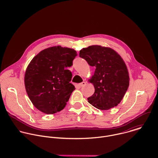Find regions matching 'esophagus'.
I'll return each mask as SVG.
<instances>
[{
  "label": "esophagus",
  "mask_w": 158,
  "mask_h": 158,
  "mask_svg": "<svg viewBox=\"0 0 158 158\" xmlns=\"http://www.w3.org/2000/svg\"><path fill=\"white\" fill-rule=\"evenodd\" d=\"M85 84H86L85 82H82L79 84V85L80 87H83V86H84V85H85Z\"/></svg>",
  "instance_id": "34e87169"
}]
</instances>
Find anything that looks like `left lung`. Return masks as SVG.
<instances>
[{
    "label": "left lung",
    "mask_w": 158,
    "mask_h": 158,
    "mask_svg": "<svg viewBox=\"0 0 158 158\" xmlns=\"http://www.w3.org/2000/svg\"><path fill=\"white\" fill-rule=\"evenodd\" d=\"M79 56L95 67L89 80L95 88L87 98L95 108L107 110L116 107L123 99L130 84L127 65L118 52L109 47L92 45L82 48Z\"/></svg>",
    "instance_id": "8db88e82"
}]
</instances>
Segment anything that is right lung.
<instances>
[{"instance_id":"add662e5","label":"right lung","mask_w":158,"mask_h":158,"mask_svg":"<svg viewBox=\"0 0 158 158\" xmlns=\"http://www.w3.org/2000/svg\"><path fill=\"white\" fill-rule=\"evenodd\" d=\"M77 56L73 48L54 46L41 51L28 65L25 87L33 106L46 114L62 110L75 87L68 69Z\"/></svg>"}]
</instances>
